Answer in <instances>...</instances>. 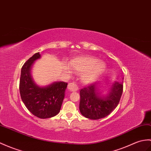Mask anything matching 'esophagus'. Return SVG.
Here are the masks:
<instances>
[{"instance_id":"34e87169","label":"esophagus","mask_w":151,"mask_h":151,"mask_svg":"<svg viewBox=\"0 0 151 151\" xmlns=\"http://www.w3.org/2000/svg\"><path fill=\"white\" fill-rule=\"evenodd\" d=\"M68 88L70 91H72V92L77 91L78 90V87L75 82L69 83L68 86Z\"/></svg>"}]
</instances>
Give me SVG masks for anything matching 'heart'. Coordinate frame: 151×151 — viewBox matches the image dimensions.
I'll return each mask as SVG.
<instances>
[{"label":"heart","mask_w":151,"mask_h":151,"mask_svg":"<svg viewBox=\"0 0 151 151\" xmlns=\"http://www.w3.org/2000/svg\"><path fill=\"white\" fill-rule=\"evenodd\" d=\"M71 67L80 73H86L82 76L84 83H92L106 71L107 65L104 62L93 57H82L73 59L70 62Z\"/></svg>","instance_id":"b5f03b06"}]
</instances>
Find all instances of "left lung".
Listing matches in <instances>:
<instances>
[{"label":"left lung","instance_id":"obj_1","mask_svg":"<svg viewBox=\"0 0 151 151\" xmlns=\"http://www.w3.org/2000/svg\"><path fill=\"white\" fill-rule=\"evenodd\" d=\"M96 86L90 84L80 90V111L86 118L99 120L109 114L118 106L123 93V84L116 82L106 98L96 93Z\"/></svg>","mask_w":151,"mask_h":151}]
</instances>
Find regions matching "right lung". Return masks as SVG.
I'll list each match as a JSON object with an SVG mask.
<instances>
[{"label": "right lung", "mask_w": 151, "mask_h": 151, "mask_svg": "<svg viewBox=\"0 0 151 151\" xmlns=\"http://www.w3.org/2000/svg\"><path fill=\"white\" fill-rule=\"evenodd\" d=\"M40 57L39 52H37L24 63L21 69L19 90L27 109L35 116L44 119L53 117L60 112L68 83L57 82L44 87L36 85L30 69L34 61Z\"/></svg>", "instance_id": "1"}]
</instances>
